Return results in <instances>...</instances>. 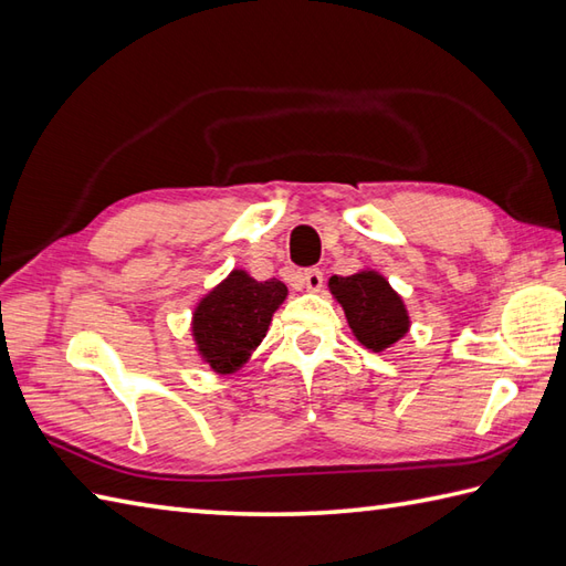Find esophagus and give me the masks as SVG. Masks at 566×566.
Here are the masks:
<instances>
[{"mask_svg":"<svg viewBox=\"0 0 566 566\" xmlns=\"http://www.w3.org/2000/svg\"><path fill=\"white\" fill-rule=\"evenodd\" d=\"M304 284L308 292H321L323 286V272L321 270H306L304 272Z\"/></svg>","mask_w":566,"mask_h":566,"instance_id":"obj_1","label":"esophagus"}]
</instances>
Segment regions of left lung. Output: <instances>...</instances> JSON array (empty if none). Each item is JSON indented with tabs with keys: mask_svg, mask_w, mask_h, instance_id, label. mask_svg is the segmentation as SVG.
<instances>
[{
	"mask_svg": "<svg viewBox=\"0 0 566 566\" xmlns=\"http://www.w3.org/2000/svg\"><path fill=\"white\" fill-rule=\"evenodd\" d=\"M331 294L343 306L354 337L371 352L392 347L410 331V313L402 296L376 270H361L349 277H331Z\"/></svg>",
	"mask_w": 566,
	"mask_h": 566,
	"instance_id": "left-lung-1",
	"label": "left lung"
}]
</instances>
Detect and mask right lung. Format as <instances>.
<instances>
[{
  "instance_id": "add662e5",
  "label": "right lung",
  "mask_w": 566,
  "mask_h": 566,
  "mask_svg": "<svg viewBox=\"0 0 566 566\" xmlns=\"http://www.w3.org/2000/svg\"><path fill=\"white\" fill-rule=\"evenodd\" d=\"M286 294L280 280L258 282L245 270H231L207 292L192 313V339L209 369L219 376L239 371L268 335Z\"/></svg>"
}]
</instances>
